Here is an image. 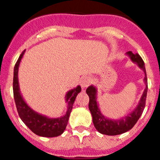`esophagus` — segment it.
Returning a JSON list of instances; mask_svg holds the SVG:
<instances>
[{"label":"esophagus","instance_id":"34e87169","mask_svg":"<svg viewBox=\"0 0 160 160\" xmlns=\"http://www.w3.org/2000/svg\"><path fill=\"white\" fill-rule=\"evenodd\" d=\"M93 80H92V77L90 76H85L82 78L81 81H80V85H81L82 88L84 89L86 88H88L91 83H92Z\"/></svg>","mask_w":160,"mask_h":160}]
</instances>
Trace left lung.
<instances>
[{
    "instance_id": "8db88e82",
    "label": "left lung",
    "mask_w": 160,
    "mask_h": 160,
    "mask_svg": "<svg viewBox=\"0 0 160 160\" xmlns=\"http://www.w3.org/2000/svg\"><path fill=\"white\" fill-rule=\"evenodd\" d=\"M126 55L130 58L131 61L133 63H136L140 68L144 71V82L145 83V88L139 100L138 104L134 108L132 111H131L127 115L123 116L119 119H112L105 117L102 114L100 109L98 107V103L97 102V88L91 85L86 90V92L89 96V104L88 107L90 110L91 114L92 116V121L97 131L102 134L108 136H115L119 134L124 133L130 130L133 127L138 119L142 114L144 109L145 107V101L147 97L148 92V80L146 77V69L144 66V61L138 53H133L132 51H129L126 53Z\"/></svg>"
}]
</instances>
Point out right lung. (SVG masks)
Returning a JSON list of instances; mask_svg holds the SVG:
<instances>
[{
	"mask_svg": "<svg viewBox=\"0 0 160 160\" xmlns=\"http://www.w3.org/2000/svg\"><path fill=\"white\" fill-rule=\"evenodd\" d=\"M25 50L20 54L14 67L13 73V94L16 102V109L19 118L23 123L36 135L43 137H58L65 131L69 118L70 113L72 109L77 95L81 92V88L78 85L75 88L68 91L65 95V102H67V110L65 115L58 118H49L46 115L35 111L28 105L23 98L19 90L18 71L21 59L23 58Z\"/></svg>",
	"mask_w": 160,
	"mask_h": 160,
	"instance_id": "1",
	"label": "right lung"
}]
</instances>
